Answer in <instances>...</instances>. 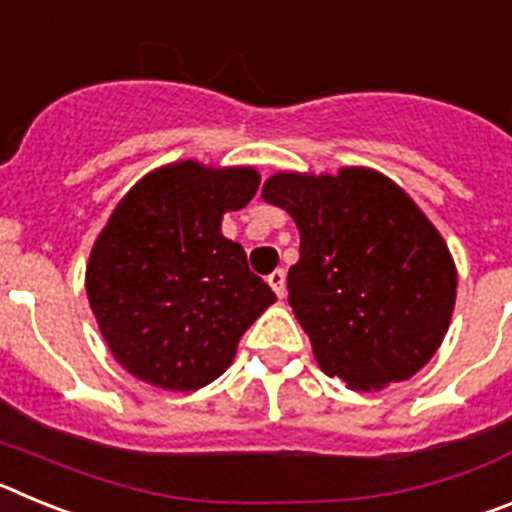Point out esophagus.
Returning <instances> with one entry per match:
<instances>
[{
    "instance_id": "obj_1",
    "label": "esophagus",
    "mask_w": 512,
    "mask_h": 512,
    "mask_svg": "<svg viewBox=\"0 0 512 512\" xmlns=\"http://www.w3.org/2000/svg\"><path fill=\"white\" fill-rule=\"evenodd\" d=\"M266 282H269V287L277 292V297H284V292H287V274H284V269L271 271L269 277H266Z\"/></svg>"
}]
</instances>
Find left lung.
Listing matches in <instances>:
<instances>
[{
  "instance_id": "obj_1",
  "label": "left lung",
  "mask_w": 512,
  "mask_h": 512,
  "mask_svg": "<svg viewBox=\"0 0 512 512\" xmlns=\"http://www.w3.org/2000/svg\"><path fill=\"white\" fill-rule=\"evenodd\" d=\"M261 197L300 230L289 305L328 377L382 390L431 361L454 312L456 269L408 194L372 169H341L271 176Z\"/></svg>"
}]
</instances>
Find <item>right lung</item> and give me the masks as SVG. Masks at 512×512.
<instances>
[{"label":"right lung","instance_id":"right-lung-1","mask_svg":"<svg viewBox=\"0 0 512 512\" xmlns=\"http://www.w3.org/2000/svg\"><path fill=\"white\" fill-rule=\"evenodd\" d=\"M259 189L253 169L182 161L140 179L92 248L87 295L112 356L171 392L200 390L230 366L241 336L277 300L248 269L223 215Z\"/></svg>","mask_w":512,"mask_h":512}]
</instances>
